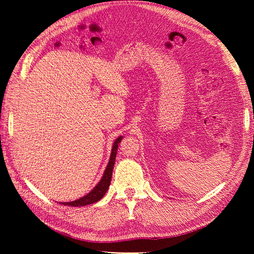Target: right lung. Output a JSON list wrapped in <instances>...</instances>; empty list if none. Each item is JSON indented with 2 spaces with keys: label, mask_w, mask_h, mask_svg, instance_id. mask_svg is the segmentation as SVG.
<instances>
[{
  "label": "right lung",
  "mask_w": 254,
  "mask_h": 254,
  "mask_svg": "<svg viewBox=\"0 0 254 254\" xmlns=\"http://www.w3.org/2000/svg\"><path fill=\"white\" fill-rule=\"evenodd\" d=\"M123 136H119L117 140H115L113 146H112V151H111V156H110V160L109 163L106 167V171L104 173V176L102 180L98 182L97 186L92 190L90 193L86 196H83L80 199H77V200H74L71 202H61V204L64 205H71V206H83V205H88L91 203L97 202L98 200L104 197V195L106 194V191L108 190L110 182H111V178H112V171H113V166L115 163V157H117V151H118V147L119 144L122 141Z\"/></svg>",
  "instance_id": "1"
}]
</instances>
